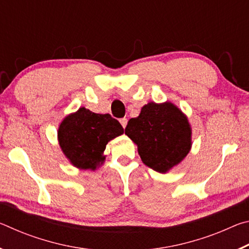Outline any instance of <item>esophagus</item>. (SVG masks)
<instances>
[{
	"label": "esophagus",
	"instance_id": "obj_1",
	"mask_svg": "<svg viewBox=\"0 0 249 249\" xmlns=\"http://www.w3.org/2000/svg\"><path fill=\"white\" fill-rule=\"evenodd\" d=\"M120 123L125 128L126 127V124H127V119H126V117H123V119L120 120Z\"/></svg>",
	"mask_w": 249,
	"mask_h": 249
}]
</instances>
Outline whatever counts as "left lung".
<instances>
[{
  "instance_id": "1",
  "label": "left lung",
  "mask_w": 249,
  "mask_h": 249,
  "mask_svg": "<svg viewBox=\"0 0 249 249\" xmlns=\"http://www.w3.org/2000/svg\"><path fill=\"white\" fill-rule=\"evenodd\" d=\"M125 134L137 144L142 162L158 172L178 165L191 148L187 117L170 102L146 104L140 116L128 121Z\"/></svg>"
}]
</instances>
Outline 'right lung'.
<instances>
[{"label":"right lung","mask_w":249,"mask_h":249,"mask_svg":"<svg viewBox=\"0 0 249 249\" xmlns=\"http://www.w3.org/2000/svg\"><path fill=\"white\" fill-rule=\"evenodd\" d=\"M124 133L120 122L109 114H96L80 107L62 121L58 141L71 163L81 169H95L102 162L107 142Z\"/></svg>","instance_id":"1"}]
</instances>
